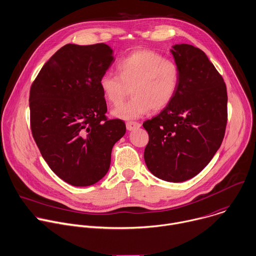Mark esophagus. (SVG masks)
<instances>
[{
  "mask_svg": "<svg viewBox=\"0 0 256 256\" xmlns=\"http://www.w3.org/2000/svg\"><path fill=\"white\" fill-rule=\"evenodd\" d=\"M126 126L128 130H136V128H140V124H138L136 122H128L126 124Z\"/></svg>",
  "mask_w": 256,
  "mask_h": 256,
  "instance_id": "34e87169",
  "label": "esophagus"
}]
</instances>
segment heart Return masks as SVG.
I'll return each instance as SVG.
<instances>
[{"label": "heart", "mask_w": 256, "mask_h": 256, "mask_svg": "<svg viewBox=\"0 0 256 256\" xmlns=\"http://www.w3.org/2000/svg\"><path fill=\"white\" fill-rule=\"evenodd\" d=\"M118 75L104 73L100 86L106 100L118 106L130 88L132 98L112 110V116L130 120L138 118L150 110L158 112L173 100L179 85L178 64L164 59L158 52L138 49L120 59L116 64Z\"/></svg>", "instance_id": "heart-1"}]
</instances>
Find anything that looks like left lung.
Listing matches in <instances>:
<instances>
[{
  "instance_id": "1",
  "label": "left lung",
  "mask_w": 256,
  "mask_h": 256,
  "mask_svg": "<svg viewBox=\"0 0 256 256\" xmlns=\"http://www.w3.org/2000/svg\"><path fill=\"white\" fill-rule=\"evenodd\" d=\"M179 66L177 92L166 108L142 126L148 134L144 158L150 172L166 182H184L210 162L227 124L226 85L199 48L171 49Z\"/></svg>"
}]
</instances>
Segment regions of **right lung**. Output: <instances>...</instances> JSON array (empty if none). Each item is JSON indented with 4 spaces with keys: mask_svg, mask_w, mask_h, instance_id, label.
I'll return each mask as SVG.
<instances>
[{
    "mask_svg": "<svg viewBox=\"0 0 256 256\" xmlns=\"http://www.w3.org/2000/svg\"><path fill=\"white\" fill-rule=\"evenodd\" d=\"M114 62L104 44H66L42 67L30 90V122L43 158L75 187L98 183L108 173L112 150L126 134L108 120L100 79Z\"/></svg>",
    "mask_w": 256,
    "mask_h": 256,
    "instance_id": "right-lung-1",
    "label": "right lung"
}]
</instances>
